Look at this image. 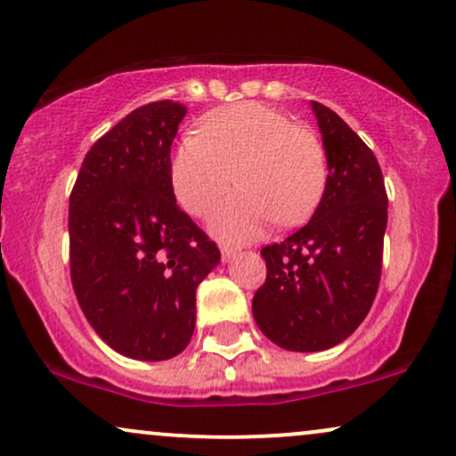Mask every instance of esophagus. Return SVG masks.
I'll return each mask as SVG.
<instances>
[{
    "mask_svg": "<svg viewBox=\"0 0 456 456\" xmlns=\"http://www.w3.org/2000/svg\"><path fill=\"white\" fill-rule=\"evenodd\" d=\"M221 255H223V261H229L235 255V246L221 244Z\"/></svg>",
    "mask_w": 456,
    "mask_h": 456,
    "instance_id": "obj_1",
    "label": "esophagus"
}]
</instances>
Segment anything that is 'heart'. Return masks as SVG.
<instances>
[{"label":"heart","mask_w":456,"mask_h":456,"mask_svg":"<svg viewBox=\"0 0 456 456\" xmlns=\"http://www.w3.org/2000/svg\"><path fill=\"white\" fill-rule=\"evenodd\" d=\"M212 229L227 240H248L270 223H305L328 184V156L311 128L261 102H238L201 119L199 133L177 143L171 160L174 192L192 216H206L233 186Z\"/></svg>","instance_id":"1"}]
</instances>
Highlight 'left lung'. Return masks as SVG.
Listing matches in <instances>:
<instances>
[{
  "label": "left lung",
  "mask_w": 456,
  "mask_h": 456,
  "mask_svg": "<svg viewBox=\"0 0 456 456\" xmlns=\"http://www.w3.org/2000/svg\"><path fill=\"white\" fill-rule=\"evenodd\" d=\"M328 156V184L305 227L261 248L255 291L261 332L289 352L334 347L362 323L381 279L388 195L369 145L332 109L313 101Z\"/></svg>",
  "instance_id": "8db88e82"
}]
</instances>
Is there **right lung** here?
<instances>
[{"label":"right lung","instance_id":"obj_1","mask_svg":"<svg viewBox=\"0 0 456 456\" xmlns=\"http://www.w3.org/2000/svg\"><path fill=\"white\" fill-rule=\"evenodd\" d=\"M186 107L134 109L83 159L70 192V279L83 315L115 352L169 360L195 332V291L221 261L175 203L171 143Z\"/></svg>","mask_w":456,"mask_h":456}]
</instances>
